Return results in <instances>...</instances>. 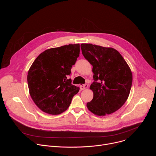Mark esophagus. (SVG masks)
I'll return each mask as SVG.
<instances>
[{
  "label": "esophagus",
  "mask_w": 156,
  "mask_h": 156,
  "mask_svg": "<svg viewBox=\"0 0 156 156\" xmlns=\"http://www.w3.org/2000/svg\"><path fill=\"white\" fill-rule=\"evenodd\" d=\"M80 89L81 90H84L86 89H87L88 87V85L85 84H80Z\"/></svg>",
  "instance_id": "obj_1"
}]
</instances>
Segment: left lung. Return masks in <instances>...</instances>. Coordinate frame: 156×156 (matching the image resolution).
Returning <instances> with one entry per match:
<instances>
[{
    "label": "left lung",
    "mask_w": 156,
    "mask_h": 156,
    "mask_svg": "<svg viewBox=\"0 0 156 156\" xmlns=\"http://www.w3.org/2000/svg\"><path fill=\"white\" fill-rule=\"evenodd\" d=\"M81 49L84 58L93 65L95 81L90 86L93 99L86 104L88 110L98 116L115 112L130 93L133 75L129 66L114 48L81 44Z\"/></svg>",
    "instance_id": "1"
}]
</instances>
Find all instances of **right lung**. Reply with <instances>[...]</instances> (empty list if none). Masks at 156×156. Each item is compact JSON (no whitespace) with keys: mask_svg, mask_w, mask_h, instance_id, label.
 <instances>
[{"mask_svg":"<svg viewBox=\"0 0 156 156\" xmlns=\"http://www.w3.org/2000/svg\"><path fill=\"white\" fill-rule=\"evenodd\" d=\"M80 44L51 48L40 54L28 72L30 94L44 112L58 115L69 108L80 87L72 84L71 73L80 55Z\"/></svg>","mask_w":156,"mask_h":156,"instance_id":"1","label":"right lung"}]
</instances>
